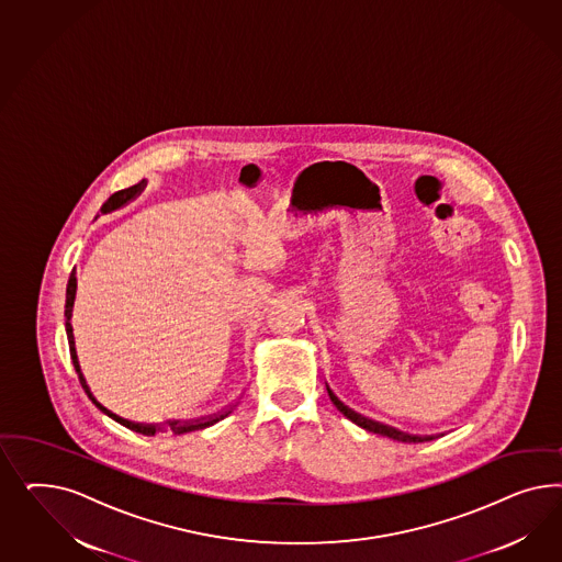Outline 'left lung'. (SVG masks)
I'll return each instance as SVG.
<instances>
[{"label": "left lung", "instance_id": "obj_1", "mask_svg": "<svg viewBox=\"0 0 562 562\" xmlns=\"http://www.w3.org/2000/svg\"><path fill=\"white\" fill-rule=\"evenodd\" d=\"M327 393H329V400L334 402V406L340 409L341 414H344L348 420H352L355 425L360 426V428H364V430H369V432L381 435V437H390V439H393V441L400 442L432 441V437H418V435H408V432H404V430H397V428H393V426L383 425V423H376V420H371V418H367V416L358 414V412H355V409L348 408L344 402H340V397H338L336 393L329 390V385H327Z\"/></svg>", "mask_w": 562, "mask_h": 562}]
</instances>
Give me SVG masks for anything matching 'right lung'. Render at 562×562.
Here are the masks:
<instances>
[{"label":"right lung","mask_w":562,"mask_h":562,"mask_svg":"<svg viewBox=\"0 0 562 562\" xmlns=\"http://www.w3.org/2000/svg\"><path fill=\"white\" fill-rule=\"evenodd\" d=\"M146 188V181H139L137 186H132V188L121 189L117 193H113L101 207V214H109V212H115V210H120L125 204H130L132 200H136L137 195L144 191ZM76 289H78V280H76V268H74V272L69 276L68 280V290H66V334H68L69 341V355H71V362H74V369H76V373H78V379H80V383H82V387H85L86 395L92 400V404L97 406V408L101 409L102 414H106L109 418H113L115 423H120V425L125 426V428H130V430H134V432H139V435H146V437H153L158 432V426L154 425H139V423H132V420H125V418H121L117 414H113L111 409L104 408L101 402L92 395L90 392V387H88V383H86L85 374H82V369H80V362H78V352H76V341H74V327H71V311H74V301H76ZM228 414V412H226ZM226 414H221V416H214V418H210V420H200V423H188V425H179V423H172L170 428H172V432H177V435H183V432H191V430H200V428H205V426L216 425L218 420H222Z\"/></svg>","instance_id":"right-lung-1"}]
</instances>
